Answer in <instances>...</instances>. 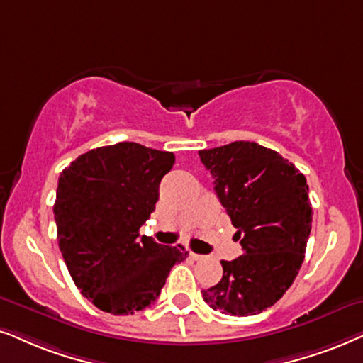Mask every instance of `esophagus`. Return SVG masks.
<instances>
[{
    "instance_id": "esophagus-1",
    "label": "esophagus",
    "mask_w": 363,
    "mask_h": 363,
    "mask_svg": "<svg viewBox=\"0 0 363 363\" xmlns=\"http://www.w3.org/2000/svg\"><path fill=\"white\" fill-rule=\"evenodd\" d=\"M189 256H191V258H192V259H196V261H201V259H204V256H203V255H197V253H192V251H191V253H189Z\"/></svg>"
}]
</instances>
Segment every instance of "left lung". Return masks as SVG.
I'll return each mask as SVG.
<instances>
[{"label":"left lung","instance_id":"obj_1","mask_svg":"<svg viewBox=\"0 0 363 363\" xmlns=\"http://www.w3.org/2000/svg\"><path fill=\"white\" fill-rule=\"evenodd\" d=\"M214 191L238 231L245 255L221 261L223 278L203 290L213 310L250 316L273 306L291 286L311 231L306 179L277 150L236 140L199 150Z\"/></svg>","mask_w":363,"mask_h":363}]
</instances>
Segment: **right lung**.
Returning a JSON list of instances; mask_svg holds the SVG:
<instances>
[{
	"mask_svg": "<svg viewBox=\"0 0 363 363\" xmlns=\"http://www.w3.org/2000/svg\"><path fill=\"white\" fill-rule=\"evenodd\" d=\"M172 152L135 142L91 149L58 179L53 213L58 246L82 295L112 315L152 305L184 246H164L139 229L159 201Z\"/></svg>",
	"mask_w": 363,
	"mask_h": 363,
	"instance_id": "1",
	"label": "right lung"
}]
</instances>
